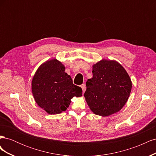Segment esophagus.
<instances>
[{"instance_id":"34e87169","label":"esophagus","mask_w":156,"mask_h":156,"mask_svg":"<svg viewBox=\"0 0 156 156\" xmlns=\"http://www.w3.org/2000/svg\"><path fill=\"white\" fill-rule=\"evenodd\" d=\"M81 88H82V90H83V92H84V91H85V89H86L85 84H81Z\"/></svg>"}]
</instances>
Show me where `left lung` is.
<instances>
[{
    "label": "left lung",
    "instance_id": "1",
    "mask_svg": "<svg viewBox=\"0 0 156 156\" xmlns=\"http://www.w3.org/2000/svg\"><path fill=\"white\" fill-rule=\"evenodd\" d=\"M92 74L84 94L90 109L101 116L119 112L131 90L132 82L126 70L115 60L102 59L93 64Z\"/></svg>",
    "mask_w": 156,
    "mask_h": 156
}]
</instances>
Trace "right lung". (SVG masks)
Returning a JSON list of instances; mask_svg holds the SVG:
<instances>
[{"mask_svg": "<svg viewBox=\"0 0 156 156\" xmlns=\"http://www.w3.org/2000/svg\"><path fill=\"white\" fill-rule=\"evenodd\" d=\"M32 92L36 103L49 115L65 111L71 100L82 96V89L73 84L65 66L56 58L45 61L37 69L32 80Z\"/></svg>", "mask_w": 156, "mask_h": 156, "instance_id": "obj_1", "label": "right lung"}]
</instances>
